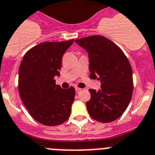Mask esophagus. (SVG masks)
<instances>
[{
    "instance_id": "obj_1",
    "label": "esophagus",
    "mask_w": 155,
    "mask_h": 155,
    "mask_svg": "<svg viewBox=\"0 0 155 155\" xmlns=\"http://www.w3.org/2000/svg\"><path fill=\"white\" fill-rule=\"evenodd\" d=\"M81 88H78V87H75V90H76V92H78L79 91L81 90Z\"/></svg>"
}]
</instances>
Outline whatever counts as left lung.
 <instances>
[{
  "label": "left lung",
  "mask_w": 155,
  "mask_h": 155,
  "mask_svg": "<svg viewBox=\"0 0 155 155\" xmlns=\"http://www.w3.org/2000/svg\"><path fill=\"white\" fill-rule=\"evenodd\" d=\"M75 42L88 51L90 78L101 82L100 90H88V114L100 122L114 121L125 112L133 95V71L129 59L116 44L104 36L94 35Z\"/></svg>",
  "instance_id": "8db88e82"
}]
</instances>
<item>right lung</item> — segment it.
<instances>
[{
  "label": "right lung",
  "instance_id": "obj_1",
  "mask_svg": "<svg viewBox=\"0 0 155 155\" xmlns=\"http://www.w3.org/2000/svg\"><path fill=\"white\" fill-rule=\"evenodd\" d=\"M73 42L39 44L25 54L19 66V96L31 117L45 125H59L71 115L74 88L63 89L55 77L59 76L63 55Z\"/></svg>",
  "mask_w": 155,
  "mask_h": 155
}]
</instances>
